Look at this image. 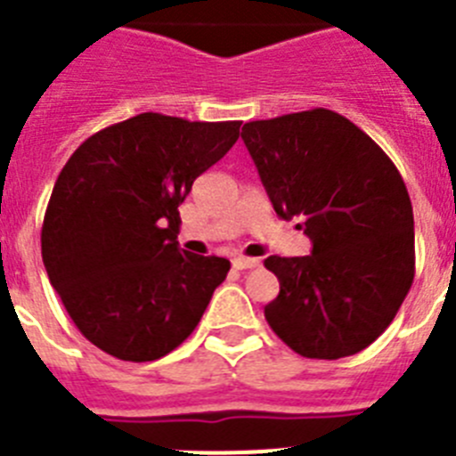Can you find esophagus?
Segmentation results:
<instances>
[{
    "mask_svg": "<svg viewBox=\"0 0 456 456\" xmlns=\"http://www.w3.org/2000/svg\"><path fill=\"white\" fill-rule=\"evenodd\" d=\"M257 265H260V260H257V257H232V267L235 269H253V267H257Z\"/></svg>",
    "mask_w": 456,
    "mask_h": 456,
    "instance_id": "1",
    "label": "esophagus"
}]
</instances>
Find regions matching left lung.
Masks as SVG:
<instances>
[{
	"label": "left lung",
	"instance_id": "8db88e82",
	"mask_svg": "<svg viewBox=\"0 0 456 456\" xmlns=\"http://www.w3.org/2000/svg\"><path fill=\"white\" fill-rule=\"evenodd\" d=\"M281 219H301L304 257L269 256L281 292L265 317L305 358L336 361L388 329L416 273L413 208L400 171L352 120L310 109L241 127Z\"/></svg>",
	"mask_w": 456,
	"mask_h": 456
}]
</instances>
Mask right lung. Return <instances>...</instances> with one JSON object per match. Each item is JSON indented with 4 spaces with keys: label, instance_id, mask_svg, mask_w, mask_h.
Instances as JSON below:
<instances>
[{
    "label": "right lung",
    "instance_id": "obj_1",
    "mask_svg": "<svg viewBox=\"0 0 456 456\" xmlns=\"http://www.w3.org/2000/svg\"><path fill=\"white\" fill-rule=\"evenodd\" d=\"M240 120L139 114L72 152L47 203L40 248L52 288L95 347L167 356L199 326L231 263L180 248V203L240 136Z\"/></svg>",
    "mask_w": 456,
    "mask_h": 456
}]
</instances>
